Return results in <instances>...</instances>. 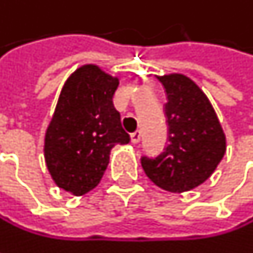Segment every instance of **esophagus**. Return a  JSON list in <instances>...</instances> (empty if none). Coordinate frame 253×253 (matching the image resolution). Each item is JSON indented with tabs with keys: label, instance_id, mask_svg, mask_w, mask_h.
I'll list each match as a JSON object with an SVG mask.
<instances>
[{
	"label": "esophagus",
	"instance_id": "obj_1",
	"mask_svg": "<svg viewBox=\"0 0 253 253\" xmlns=\"http://www.w3.org/2000/svg\"><path fill=\"white\" fill-rule=\"evenodd\" d=\"M130 139H131V143H133V145L139 143V140H140V131L137 130V131L131 133V134H130Z\"/></svg>",
	"mask_w": 253,
	"mask_h": 253
}]
</instances>
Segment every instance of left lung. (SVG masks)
Masks as SVG:
<instances>
[{
  "label": "left lung",
  "instance_id": "1",
  "mask_svg": "<svg viewBox=\"0 0 253 253\" xmlns=\"http://www.w3.org/2000/svg\"><path fill=\"white\" fill-rule=\"evenodd\" d=\"M167 93L169 145L157 158H142L148 178L181 193L208 180L226 154V133L205 92L186 75L158 76Z\"/></svg>",
  "mask_w": 253,
  "mask_h": 253
}]
</instances>
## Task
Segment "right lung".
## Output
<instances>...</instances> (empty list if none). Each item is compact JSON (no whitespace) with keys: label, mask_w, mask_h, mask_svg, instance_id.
Segmentation results:
<instances>
[{"label":"right lung","mask_w":253,"mask_h":253,"mask_svg":"<svg viewBox=\"0 0 253 253\" xmlns=\"http://www.w3.org/2000/svg\"><path fill=\"white\" fill-rule=\"evenodd\" d=\"M119 82L96 64H83L60 92L45 131L43 157L54 183L75 196L95 189L111 149L130 142L113 104Z\"/></svg>","instance_id":"right-lung-1"}]
</instances>
